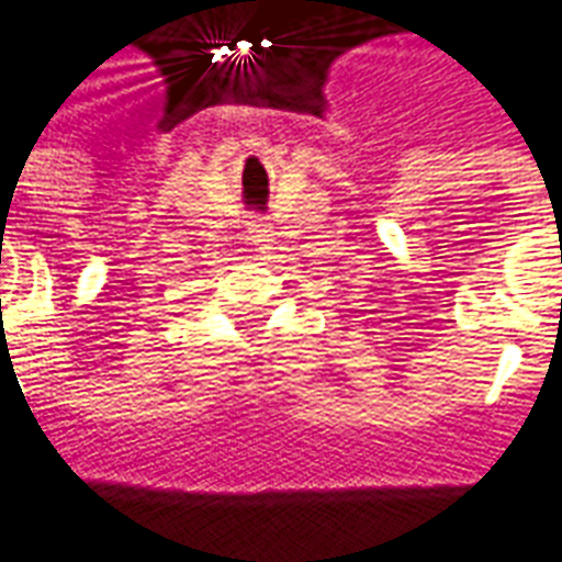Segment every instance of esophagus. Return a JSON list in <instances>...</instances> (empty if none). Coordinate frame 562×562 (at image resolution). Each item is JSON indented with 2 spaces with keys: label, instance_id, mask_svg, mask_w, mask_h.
I'll return each instance as SVG.
<instances>
[{
  "label": "esophagus",
  "instance_id": "esophagus-1",
  "mask_svg": "<svg viewBox=\"0 0 562 562\" xmlns=\"http://www.w3.org/2000/svg\"><path fill=\"white\" fill-rule=\"evenodd\" d=\"M268 244H270V228L265 225V222H256V225H252V246H256V249H268Z\"/></svg>",
  "mask_w": 562,
  "mask_h": 562
}]
</instances>
